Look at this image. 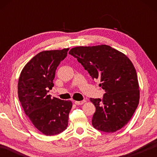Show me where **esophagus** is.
I'll return each mask as SVG.
<instances>
[{"mask_svg":"<svg viewBox=\"0 0 157 157\" xmlns=\"http://www.w3.org/2000/svg\"><path fill=\"white\" fill-rule=\"evenodd\" d=\"M86 102V100H82V101H75V103L77 105H81L84 103Z\"/></svg>","mask_w":157,"mask_h":157,"instance_id":"obj_1","label":"esophagus"}]
</instances>
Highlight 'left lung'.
Listing matches in <instances>:
<instances>
[{
	"label": "left lung",
	"mask_w": 157,
	"mask_h": 157,
	"mask_svg": "<svg viewBox=\"0 0 157 157\" xmlns=\"http://www.w3.org/2000/svg\"><path fill=\"white\" fill-rule=\"evenodd\" d=\"M69 54L77 58L93 79H100L105 91L102 100L90 98L95 105L94 128L115 132L126 125L139 102L140 90L134 65L124 53L107 45L73 48Z\"/></svg>",
	"instance_id": "1"
}]
</instances>
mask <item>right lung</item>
Wrapping results in <instances>:
<instances>
[{"instance_id":"obj_1","label":"right lung","mask_w":157,"mask_h":157,"mask_svg":"<svg viewBox=\"0 0 157 157\" xmlns=\"http://www.w3.org/2000/svg\"><path fill=\"white\" fill-rule=\"evenodd\" d=\"M68 50L38 53L26 63L18 79V99L24 112L34 127L46 136L59 134L68 126L72 102L51 98L48 93L54 86L55 71Z\"/></svg>"}]
</instances>
